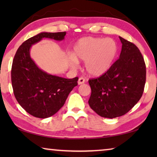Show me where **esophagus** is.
Wrapping results in <instances>:
<instances>
[{"label":"esophagus","instance_id":"1","mask_svg":"<svg viewBox=\"0 0 157 157\" xmlns=\"http://www.w3.org/2000/svg\"><path fill=\"white\" fill-rule=\"evenodd\" d=\"M85 79L84 78H79V79H78V84H84V82H85Z\"/></svg>","mask_w":157,"mask_h":157}]
</instances>
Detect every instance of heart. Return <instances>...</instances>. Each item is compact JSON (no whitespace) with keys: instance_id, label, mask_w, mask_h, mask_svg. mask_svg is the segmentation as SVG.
I'll return each instance as SVG.
<instances>
[{"instance_id":"1","label":"heart","mask_w":157,"mask_h":157,"mask_svg":"<svg viewBox=\"0 0 157 157\" xmlns=\"http://www.w3.org/2000/svg\"><path fill=\"white\" fill-rule=\"evenodd\" d=\"M118 52V46L113 39L87 36L76 42L69 59L73 66L78 64V59L84 61L88 73L100 76L112 66Z\"/></svg>"}]
</instances>
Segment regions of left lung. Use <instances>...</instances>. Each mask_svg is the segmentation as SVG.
<instances>
[{
    "mask_svg": "<svg viewBox=\"0 0 157 157\" xmlns=\"http://www.w3.org/2000/svg\"><path fill=\"white\" fill-rule=\"evenodd\" d=\"M122 43L120 57L107 72L90 79V107L104 118L123 116L141 98L146 80V66L136 45L119 36Z\"/></svg>",
    "mask_w": 157,
    "mask_h": 157,
    "instance_id": "8db88e82",
    "label": "left lung"
}]
</instances>
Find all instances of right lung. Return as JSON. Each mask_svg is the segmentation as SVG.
<instances>
[{"label":"right lung","mask_w":157,"mask_h":157,"mask_svg":"<svg viewBox=\"0 0 157 157\" xmlns=\"http://www.w3.org/2000/svg\"><path fill=\"white\" fill-rule=\"evenodd\" d=\"M66 34V32L39 33L23 42L13 59L11 78L14 96L21 107L36 118H46L56 113L78 85V78L66 79L44 72L31 59L30 49L43 38L62 41Z\"/></svg>","instance_id":"add662e5"}]
</instances>
